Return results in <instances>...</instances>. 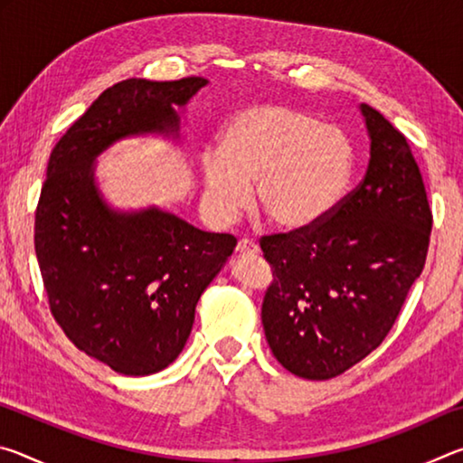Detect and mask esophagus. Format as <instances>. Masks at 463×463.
<instances>
[{"instance_id": "34e87169", "label": "esophagus", "mask_w": 463, "mask_h": 463, "mask_svg": "<svg viewBox=\"0 0 463 463\" xmlns=\"http://www.w3.org/2000/svg\"><path fill=\"white\" fill-rule=\"evenodd\" d=\"M237 253L239 255H257L260 253V245L250 239H241L237 242Z\"/></svg>"}]
</instances>
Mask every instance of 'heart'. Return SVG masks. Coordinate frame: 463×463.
<instances>
[{"mask_svg": "<svg viewBox=\"0 0 463 463\" xmlns=\"http://www.w3.org/2000/svg\"><path fill=\"white\" fill-rule=\"evenodd\" d=\"M355 153L339 127L284 104L241 109L226 122L218 155L202 161L203 200L231 222L255 200L281 231H310L331 216L354 177Z\"/></svg>", "mask_w": 463, "mask_h": 463, "instance_id": "obj_1", "label": "heart"}]
</instances>
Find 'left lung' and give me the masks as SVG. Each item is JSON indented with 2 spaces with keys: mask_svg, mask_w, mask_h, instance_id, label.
Returning <instances> with one entry per match:
<instances>
[{
  "mask_svg": "<svg viewBox=\"0 0 463 463\" xmlns=\"http://www.w3.org/2000/svg\"><path fill=\"white\" fill-rule=\"evenodd\" d=\"M370 137L364 182L310 231L261 239L273 281L265 339L300 378L331 380L386 339L425 268L433 216L402 132L359 106Z\"/></svg>",
  "mask_w": 463,
  "mask_h": 463,
  "instance_id": "left-lung-1",
  "label": "left lung"
}]
</instances>
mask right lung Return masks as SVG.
Instances as JSON below:
<instances>
[{"label":"right lung","mask_w":463,"mask_h":463,"mask_svg":"<svg viewBox=\"0 0 463 463\" xmlns=\"http://www.w3.org/2000/svg\"><path fill=\"white\" fill-rule=\"evenodd\" d=\"M208 80H127L108 88L52 148L36 208L34 249L51 312L90 357L124 375L174 364L195 304L237 239L165 210H118L98 187L96 161L124 138H179L184 109Z\"/></svg>","instance_id":"right-lung-1"}]
</instances>
